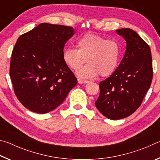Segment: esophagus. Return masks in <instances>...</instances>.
<instances>
[{
  "label": "esophagus",
  "instance_id": "esophagus-1",
  "mask_svg": "<svg viewBox=\"0 0 160 160\" xmlns=\"http://www.w3.org/2000/svg\"><path fill=\"white\" fill-rule=\"evenodd\" d=\"M78 83H79V84H86V83L89 82L88 81L83 80L82 79H80V78H78Z\"/></svg>",
  "mask_w": 160,
  "mask_h": 160
}]
</instances>
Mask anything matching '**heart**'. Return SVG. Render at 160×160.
Wrapping results in <instances>:
<instances>
[{
	"label": "heart",
	"instance_id": "1",
	"mask_svg": "<svg viewBox=\"0 0 160 160\" xmlns=\"http://www.w3.org/2000/svg\"><path fill=\"white\" fill-rule=\"evenodd\" d=\"M76 48H65L63 59L64 63L74 70L79 68L85 61L88 62L77 71L80 78H92L98 75L108 77L117 68L120 47L114 40L87 34L77 40Z\"/></svg>",
	"mask_w": 160,
	"mask_h": 160
}]
</instances>
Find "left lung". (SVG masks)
Segmentation results:
<instances>
[{"mask_svg":"<svg viewBox=\"0 0 160 160\" xmlns=\"http://www.w3.org/2000/svg\"><path fill=\"white\" fill-rule=\"evenodd\" d=\"M116 33L126 42L125 55L113 73L100 82V94L95 102L97 109L112 120L128 117L138 109L153 74L147 43L131 29H119Z\"/></svg>","mask_w":160,"mask_h":160,"instance_id":"1","label":"left lung"}]
</instances>
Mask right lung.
Listing matches in <instances>:
<instances>
[{
  "label": "right lung",
  "instance_id": "add662e5",
  "mask_svg": "<svg viewBox=\"0 0 160 160\" xmlns=\"http://www.w3.org/2000/svg\"><path fill=\"white\" fill-rule=\"evenodd\" d=\"M71 27L42 23L18 38L10 75L16 97L32 112L46 113L61 105L78 80L64 63L65 44Z\"/></svg>",
  "mask_w": 160,
  "mask_h": 160
}]
</instances>
